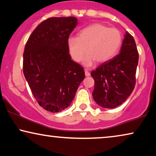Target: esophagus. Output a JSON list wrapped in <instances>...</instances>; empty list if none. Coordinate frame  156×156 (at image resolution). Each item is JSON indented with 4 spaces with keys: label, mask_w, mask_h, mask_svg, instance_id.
Returning a JSON list of instances; mask_svg holds the SVG:
<instances>
[{
    "label": "esophagus",
    "mask_w": 156,
    "mask_h": 156,
    "mask_svg": "<svg viewBox=\"0 0 156 156\" xmlns=\"http://www.w3.org/2000/svg\"><path fill=\"white\" fill-rule=\"evenodd\" d=\"M85 76H90V73L87 71V69H85Z\"/></svg>",
    "instance_id": "34e87169"
}]
</instances>
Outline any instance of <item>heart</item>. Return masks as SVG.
Returning a JSON list of instances; mask_svg holds the SVG:
<instances>
[{
	"label": "heart",
	"instance_id": "heart-1",
	"mask_svg": "<svg viewBox=\"0 0 156 156\" xmlns=\"http://www.w3.org/2000/svg\"><path fill=\"white\" fill-rule=\"evenodd\" d=\"M122 35L115 28L102 24H93L81 30L78 37H71L69 52L76 62H80L88 52L83 63L90 66L95 62L104 63L111 59L119 49ZM88 49H87V48Z\"/></svg>",
	"mask_w": 156,
	"mask_h": 156
}]
</instances>
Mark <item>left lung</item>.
Listing matches in <instances>:
<instances>
[{"label": "left lung", "mask_w": 156, "mask_h": 156, "mask_svg": "<svg viewBox=\"0 0 156 156\" xmlns=\"http://www.w3.org/2000/svg\"><path fill=\"white\" fill-rule=\"evenodd\" d=\"M138 61L135 41L126 31L119 54L91 72L94 80L92 96L99 106L113 108L126 100L135 86Z\"/></svg>", "instance_id": "obj_1"}]
</instances>
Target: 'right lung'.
<instances>
[{"label": "right lung", "instance_id": "1", "mask_svg": "<svg viewBox=\"0 0 156 156\" xmlns=\"http://www.w3.org/2000/svg\"><path fill=\"white\" fill-rule=\"evenodd\" d=\"M78 24L74 17H50L37 27L26 43L23 72L39 105L52 113L69 107L84 69L69 55V35Z\"/></svg>", "mask_w": 156, "mask_h": 156}]
</instances>
